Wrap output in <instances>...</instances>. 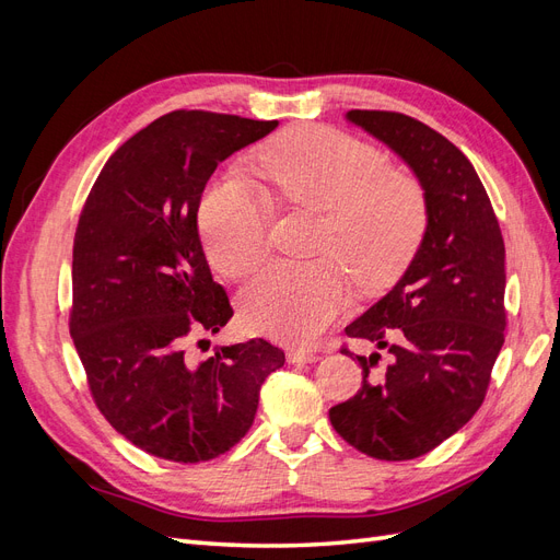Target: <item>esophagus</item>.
<instances>
[{"label": "esophagus", "instance_id": "1", "mask_svg": "<svg viewBox=\"0 0 560 560\" xmlns=\"http://www.w3.org/2000/svg\"><path fill=\"white\" fill-rule=\"evenodd\" d=\"M317 360H319L317 352H303V350L287 352V362H292V364H313Z\"/></svg>", "mask_w": 560, "mask_h": 560}]
</instances>
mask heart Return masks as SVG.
Returning a JSON list of instances; mask_svg holds the SVG:
<instances>
[{
    "mask_svg": "<svg viewBox=\"0 0 560 560\" xmlns=\"http://www.w3.org/2000/svg\"><path fill=\"white\" fill-rule=\"evenodd\" d=\"M270 198L322 212L315 261L266 268L241 299L245 325L290 346H308L348 306L350 269L366 290L395 280L430 222L422 182L387 167L376 147L329 128H296L261 151ZM200 238L212 266L231 280L257 270L268 254V212L238 177L202 196Z\"/></svg>",
    "mask_w": 560,
    "mask_h": 560,
    "instance_id": "1",
    "label": "heart"
}]
</instances>
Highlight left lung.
Masks as SVG:
<instances>
[{"mask_svg": "<svg viewBox=\"0 0 560 560\" xmlns=\"http://www.w3.org/2000/svg\"><path fill=\"white\" fill-rule=\"evenodd\" d=\"M348 121L409 163L430 202L425 238L401 280L346 327L387 350L354 354L362 385L329 409L334 430L376 460H413L479 411L504 343V241L469 159L399 112L350 109Z\"/></svg>", "mask_w": 560, "mask_h": 560, "instance_id": "1", "label": "left lung"}]
</instances>
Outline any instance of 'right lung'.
<instances>
[{
  "label": "right lung",
  "mask_w": 560,
  "mask_h": 560,
  "mask_svg": "<svg viewBox=\"0 0 560 560\" xmlns=\"http://www.w3.org/2000/svg\"><path fill=\"white\" fill-rule=\"evenodd\" d=\"M278 121L177 109L118 147L83 202L72 252L70 334L95 406L149 455L202 463L252 428L284 364L264 338L191 350L233 317L196 214L214 167Z\"/></svg>",
  "instance_id": "right-lung-1"
}]
</instances>
